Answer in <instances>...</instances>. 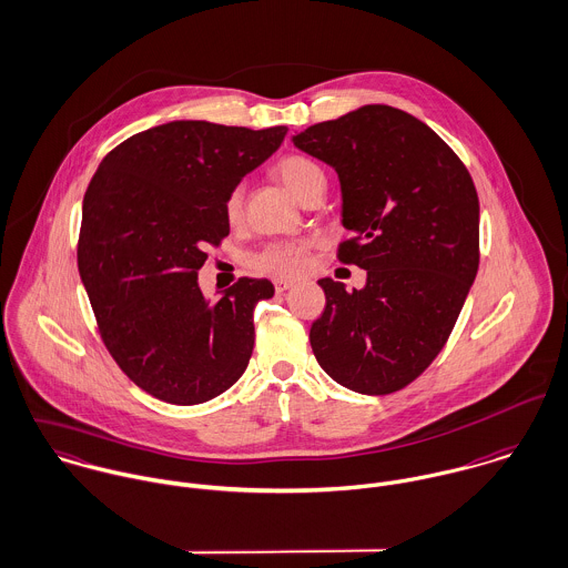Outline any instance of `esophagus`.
I'll return each mask as SVG.
<instances>
[{
  "instance_id": "obj_1",
  "label": "esophagus",
  "mask_w": 568,
  "mask_h": 568,
  "mask_svg": "<svg viewBox=\"0 0 568 568\" xmlns=\"http://www.w3.org/2000/svg\"><path fill=\"white\" fill-rule=\"evenodd\" d=\"M292 285H294V283H292V281H285V278H278V281H274V290H276V294H283V292H287Z\"/></svg>"
}]
</instances>
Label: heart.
Instances as JSON below:
<instances>
[{
    "instance_id": "heart-1",
    "label": "heart",
    "mask_w": 568,
    "mask_h": 568,
    "mask_svg": "<svg viewBox=\"0 0 568 568\" xmlns=\"http://www.w3.org/2000/svg\"><path fill=\"white\" fill-rule=\"evenodd\" d=\"M274 178L285 186V191L301 204H307L312 200H321L327 189V175L325 171L305 155H285L274 166ZM227 222H236L243 213V191L241 186L232 189L227 193L226 204ZM310 241H283V243H270L265 245L254 258V267L272 274V276H298L307 267L310 258Z\"/></svg>"
}]
</instances>
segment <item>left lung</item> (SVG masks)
Wrapping results in <instances>:
<instances>
[{
	"label": "left lung",
	"instance_id": "1",
	"mask_svg": "<svg viewBox=\"0 0 568 568\" xmlns=\"http://www.w3.org/2000/svg\"><path fill=\"white\" fill-rule=\"evenodd\" d=\"M292 142L334 166L338 258L366 270L346 292L321 278L327 307L310 342L323 371L362 395L408 386L439 355L478 270V195L453 149L388 105L307 126Z\"/></svg>",
	"mask_w": 568,
	"mask_h": 568
}]
</instances>
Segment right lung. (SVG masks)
<instances>
[{"mask_svg": "<svg viewBox=\"0 0 568 568\" xmlns=\"http://www.w3.org/2000/svg\"><path fill=\"white\" fill-rule=\"evenodd\" d=\"M287 126L173 120L126 138L97 169L79 234V274L99 332L149 395L195 406L245 371L252 314L267 278H239L217 303L197 283L206 245L227 236V193L283 142Z\"/></svg>", "mask_w": 568, "mask_h": 568, "instance_id": "add662e5", "label": "right lung"}]
</instances>
